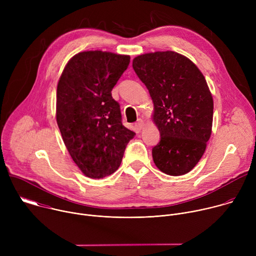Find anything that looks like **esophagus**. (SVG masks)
Here are the masks:
<instances>
[{"label": "esophagus", "mask_w": 256, "mask_h": 256, "mask_svg": "<svg viewBox=\"0 0 256 256\" xmlns=\"http://www.w3.org/2000/svg\"><path fill=\"white\" fill-rule=\"evenodd\" d=\"M134 126H136V130H142V126H144V120H140V118H138V122L134 124Z\"/></svg>", "instance_id": "obj_1"}]
</instances>
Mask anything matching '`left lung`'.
<instances>
[{
  "instance_id": "left-lung-1",
  "label": "left lung",
  "mask_w": 256,
  "mask_h": 256,
  "mask_svg": "<svg viewBox=\"0 0 256 256\" xmlns=\"http://www.w3.org/2000/svg\"><path fill=\"white\" fill-rule=\"evenodd\" d=\"M132 68L154 102L161 136L152 149L154 163L171 176L188 173L202 157L212 132L214 102L204 75L174 52L138 56Z\"/></svg>"
}]
</instances>
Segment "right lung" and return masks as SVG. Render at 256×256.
<instances>
[{
  "mask_svg": "<svg viewBox=\"0 0 256 256\" xmlns=\"http://www.w3.org/2000/svg\"><path fill=\"white\" fill-rule=\"evenodd\" d=\"M130 56L83 52L64 66L56 90V122L74 162L90 178L116 172L136 134L122 124L112 91Z\"/></svg>",
  "mask_w": 256,
  "mask_h": 256,
  "instance_id": "obj_1",
  "label": "right lung"
}]
</instances>
